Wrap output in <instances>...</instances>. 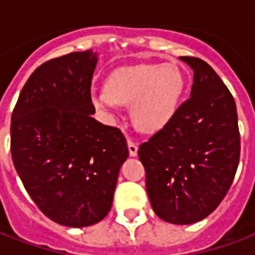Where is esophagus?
I'll list each match as a JSON object with an SVG mask.
<instances>
[{
    "label": "esophagus",
    "instance_id": "1",
    "mask_svg": "<svg viewBox=\"0 0 255 255\" xmlns=\"http://www.w3.org/2000/svg\"><path fill=\"white\" fill-rule=\"evenodd\" d=\"M127 143H128V151H129V155L135 157V155L138 154V143H136V142H135V139L132 138H128Z\"/></svg>",
    "mask_w": 255,
    "mask_h": 255
}]
</instances>
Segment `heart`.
<instances>
[{
    "instance_id": "1",
    "label": "heart",
    "mask_w": 255,
    "mask_h": 255,
    "mask_svg": "<svg viewBox=\"0 0 255 255\" xmlns=\"http://www.w3.org/2000/svg\"><path fill=\"white\" fill-rule=\"evenodd\" d=\"M184 84L176 65L139 64L115 71L108 87L93 93V101L106 112H115L120 105L132 106L135 126L144 132H155L175 116Z\"/></svg>"
}]
</instances>
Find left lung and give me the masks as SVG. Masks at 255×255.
Wrapping results in <instances>:
<instances>
[{"label":"left lung","instance_id":"left-lung-1","mask_svg":"<svg viewBox=\"0 0 255 255\" xmlns=\"http://www.w3.org/2000/svg\"><path fill=\"white\" fill-rule=\"evenodd\" d=\"M180 58L194 71L191 97L138 155L154 213L182 225L208 217L224 199L239 165L241 133L235 100L213 68Z\"/></svg>","mask_w":255,"mask_h":255}]
</instances>
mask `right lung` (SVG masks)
I'll return each mask as SVG.
<instances>
[{
    "instance_id": "1",
    "label": "right lung",
    "mask_w": 255,
    "mask_h": 255,
    "mask_svg": "<svg viewBox=\"0 0 255 255\" xmlns=\"http://www.w3.org/2000/svg\"><path fill=\"white\" fill-rule=\"evenodd\" d=\"M91 50L52 58L36 68L10 120L14 168L42 213L65 227H89L106 217L126 136L91 115Z\"/></svg>"
}]
</instances>
